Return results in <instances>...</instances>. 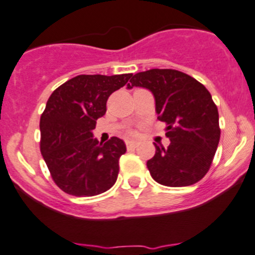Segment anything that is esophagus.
Returning <instances> with one entry per match:
<instances>
[{
    "label": "esophagus",
    "mask_w": 255,
    "mask_h": 255,
    "mask_svg": "<svg viewBox=\"0 0 255 255\" xmlns=\"http://www.w3.org/2000/svg\"><path fill=\"white\" fill-rule=\"evenodd\" d=\"M126 144H127V147H132V148H134V147L138 146V142L132 141V139H128V141H126Z\"/></svg>",
    "instance_id": "1"
}]
</instances>
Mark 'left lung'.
Segmentation results:
<instances>
[{
	"instance_id": "obj_1",
	"label": "left lung",
	"mask_w": 255,
	"mask_h": 255,
	"mask_svg": "<svg viewBox=\"0 0 255 255\" xmlns=\"http://www.w3.org/2000/svg\"><path fill=\"white\" fill-rule=\"evenodd\" d=\"M128 89L151 90L158 120L166 123L167 148L156 147L147 161L152 178L170 187L190 186L210 168L220 139L218 107L201 83L173 69H151L132 75Z\"/></svg>"
}]
</instances>
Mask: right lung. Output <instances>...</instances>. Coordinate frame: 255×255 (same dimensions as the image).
<instances>
[{
	"instance_id": "1",
	"label": "right lung",
	"mask_w": 255,
	"mask_h": 255,
	"mask_svg": "<svg viewBox=\"0 0 255 255\" xmlns=\"http://www.w3.org/2000/svg\"><path fill=\"white\" fill-rule=\"evenodd\" d=\"M130 77L78 75L50 95L40 118V149L52 180L66 194L94 196L116 184L125 142L112 137L99 143L93 129L106 114L109 95Z\"/></svg>"
}]
</instances>
